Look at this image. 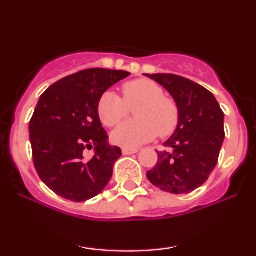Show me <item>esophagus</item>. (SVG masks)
I'll return each mask as SVG.
<instances>
[{
	"mask_svg": "<svg viewBox=\"0 0 256 256\" xmlns=\"http://www.w3.org/2000/svg\"><path fill=\"white\" fill-rule=\"evenodd\" d=\"M138 149L136 148H122V154L124 155H131V154H134V152H137Z\"/></svg>",
	"mask_w": 256,
	"mask_h": 256,
	"instance_id": "1",
	"label": "esophagus"
}]
</instances>
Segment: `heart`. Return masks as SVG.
I'll use <instances>...</instances> for the list:
<instances>
[{
  "label": "heart",
  "mask_w": 256,
  "mask_h": 256,
  "mask_svg": "<svg viewBox=\"0 0 256 256\" xmlns=\"http://www.w3.org/2000/svg\"><path fill=\"white\" fill-rule=\"evenodd\" d=\"M120 98L113 91H106L98 104L101 122L108 128L118 125L134 108L137 119L124 122L112 134V140L125 148H136L158 134L166 137L171 134L179 122V108L176 101L165 96L160 85L149 79H136L122 86Z\"/></svg>",
  "instance_id": "b5f03b06"
}]
</instances>
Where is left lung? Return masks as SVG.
Wrapping results in <instances>:
<instances>
[{"instance_id":"obj_1","label":"left lung","mask_w":256,"mask_h":256,"mask_svg":"<svg viewBox=\"0 0 256 256\" xmlns=\"http://www.w3.org/2000/svg\"><path fill=\"white\" fill-rule=\"evenodd\" d=\"M171 94L179 108L174 134L164 143L171 152H158L146 177L171 194H189L201 186L216 168L225 138L224 113L206 88L176 74H146Z\"/></svg>"}]
</instances>
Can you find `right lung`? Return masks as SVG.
<instances>
[{
    "mask_svg": "<svg viewBox=\"0 0 256 256\" xmlns=\"http://www.w3.org/2000/svg\"><path fill=\"white\" fill-rule=\"evenodd\" d=\"M130 73L90 68L67 76L40 95L30 120L36 171L55 194L73 202L98 195L113 174L122 149L108 143L98 113L101 95ZM88 148L94 156L84 158Z\"/></svg>",
    "mask_w": 256,
    "mask_h": 256,
    "instance_id": "1",
    "label": "right lung"
}]
</instances>
